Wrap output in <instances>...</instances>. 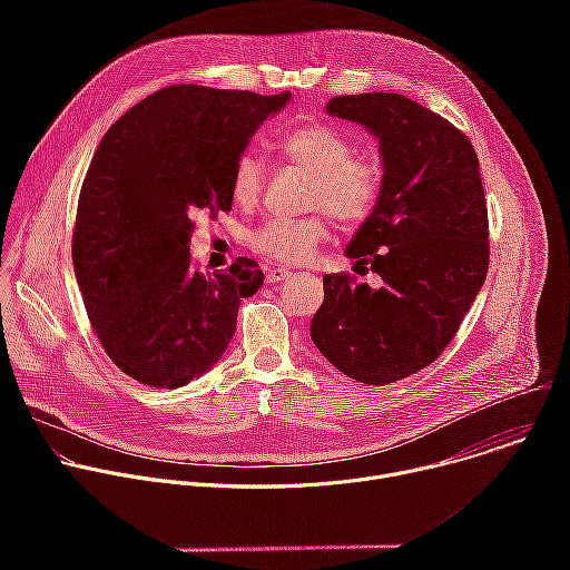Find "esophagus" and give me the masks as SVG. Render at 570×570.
Instances as JSON below:
<instances>
[{"label": "esophagus", "instance_id": "obj_1", "mask_svg": "<svg viewBox=\"0 0 570 570\" xmlns=\"http://www.w3.org/2000/svg\"><path fill=\"white\" fill-rule=\"evenodd\" d=\"M288 275H291V271H288V268H268V271H266V282L275 284V282L286 279Z\"/></svg>", "mask_w": 570, "mask_h": 570}]
</instances>
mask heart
I'll return each instance as SVG.
<instances>
[{
  "label": "heart",
  "mask_w": 570,
  "mask_h": 570,
  "mask_svg": "<svg viewBox=\"0 0 570 570\" xmlns=\"http://www.w3.org/2000/svg\"><path fill=\"white\" fill-rule=\"evenodd\" d=\"M282 155L311 176L308 209L327 212L341 227L363 225L381 196L383 171L379 161L356 155L354 141L334 126L304 124L279 139ZM264 191V167L255 155H240L232 169V200L250 209ZM330 236V223L320 212L304 218H271L253 234L259 255L279 264L306 262Z\"/></svg>",
  "instance_id": "heart-1"
}]
</instances>
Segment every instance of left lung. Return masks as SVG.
<instances>
[{"label": "left lung", "mask_w": 570, "mask_h": 570, "mask_svg": "<svg viewBox=\"0 0 570 570\" xmlns=\"http://www.w3.org/2000/svg\"><path fill=\"white\" fill-rule=\"evenodd\" d=\"M327 112L379 137L381 196L345 255L381 288L324 275L311 341L350 379L387 385L444 352L484 284L490 220L478 155L451 121L401 95L334 97Z\"/></svg>", "instance_id": "1"}]
</instances>
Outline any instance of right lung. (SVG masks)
Here are the masks:
<instances>
[{
	"mask_svg": "<svg viewBox=\"0 0 570 570\" xmlns=\"http://www.w3.org/2000/svg\"><path fill=\"white\" fill-rule=\"evenodd\" d=\"M291 92L169 86L104 135L78 196L71 259L110 361L150 387H180L227 350L257 262L198 273L194 216L232 209L229 178L250 137Z\"/></svg>",
	"mask_w": 570,
	"mask_h": 570,
	"instance_id": "1",
	"label": "right lung"
}]
</instances>
